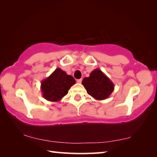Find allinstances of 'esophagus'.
Wrapping results in <instances>:
<instances>
[{"mask_svg": "<svg viewBox=\"0 0 157 157\" xmlns=\"http://www.w3.org/2000/svg\"><path fill=\"white\" fill-rule=\"evenodd\" d=\"M82 81V78H81V79H77V82H78V83H81Z\"/></svg>", "mask_w": 157, "mask_h": 157, "instance_id": "1", "label": "esophagus"}]
</instances>
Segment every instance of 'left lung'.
I'll return each mask as SVG.
<instances>
[{"mask_svg":"<svg viewBox=\"0 0 157 157\" xmlns=\"http://www.w3.org/2000/svg\"><path fill=\"white\" fill-rule=\"evenodd\" d=\"M82 84L87 94L98 100L107 99L114 90L113 82L98 68L93 71L89 78H84Z\"/></svg>","mask_w":157,"mask_h":157,"instance_id":"obj_1","label":"left lung"}]
</instances>
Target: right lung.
<instances>
[{
	"label": "right lung",
	"mask_w": 157,
	"mask_h": 157,
	"mask_svg": "<svg viewBox=\"0 0 157 157\" xmlns=\"http://www.w3.org/2000/svg\"><path fill=\"white\" fill-rule=\"evenodd\" d=\"M75 84V80L72 76L57 68L49 77L41 81L42 95L50 102H59Z\"/></svg>",
	"instance_id": "add662e5"
}]
</instances>
